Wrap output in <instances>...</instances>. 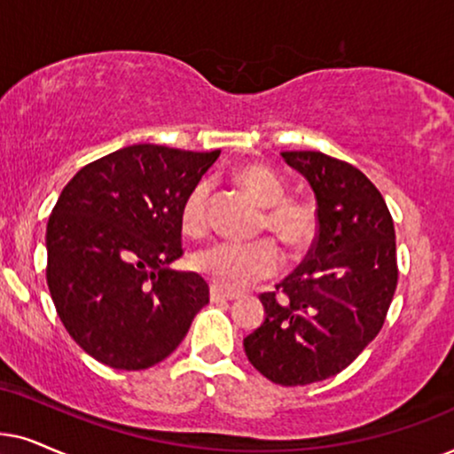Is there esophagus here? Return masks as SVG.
Here are the masks:
<instances>
[{"label": "esophagus", "instance_id": "esophagus-1", "mask_svg": "<svg viewBox=\"0 0 454 454\" xmlns=\"http://www.w3.org/2000/svg\"><path fill=\"white\" fill-rule=\"evenodd\" d=\"M211 301H214V303H220V301H234V299H239V294L237 293H226V290H222V288H217V286H211Z\"/></svg>", "mask_w": 454, "mask_h": 454}]
</instances>
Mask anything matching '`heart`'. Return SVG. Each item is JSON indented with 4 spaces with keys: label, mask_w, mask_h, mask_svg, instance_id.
Segmentation results:
<instances>
[{
    "label": "heart",
    "mask_w": 454,
    "mask_h": 454,
    "mask_svg": "<svg viewBox=\"0 0 454 454\" xmlns=\"http://www.w3.org/2000/svg\"><path fill=\"white\" fill-rule=\"evenodd\" d=\"M243 189L262 205V231H270L286 247L290 255H299L316 243L319 234V209L313 201L288 199V186L274 170L262 164L243 166L237 172ZM209 180H199L186 192L180 207V223L189 237H201L209 228ZM192 265L222 290H243L251 284L274 276L280 268V251L270 239L253 243H215L195 253Z\"/></svg>",
    "instance_id": "1"
}]
</instances>
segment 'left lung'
Instances as JSON below:
<instances>
[{"label": "left lung", "instance_id": "left-lung-1", "mask_svg": "<svg viewBox=\"0 0 454 454\" xmlns=\"http://www.w3.org/2000/svg\"><path fill=\"white\" fill-rule=\"evenodd\" d=\"M282 157L316 192L319 234L305 262L259 294L265 319L245 353L270 382L307 386L340 373L382 330L398 282L395 222L382 192L348 161L322 151Z\"/></svg>", "mask_w": 454, "mask_h": 454}]
</instances>
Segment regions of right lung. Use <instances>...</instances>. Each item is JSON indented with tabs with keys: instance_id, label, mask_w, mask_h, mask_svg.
Masks as SVG:
<instances>
[{
	"instance_id": "add662e5",
	"label": "right lung",
	"mask_w": 454,
	"mask_h": 454,
	"mask_svg": "<svg viewBox=\"0 0 454 454\" xmlns=\"http://www.w3.org/2000/svg\"><path fill=\"white\" fill-rule=\"evenodd\" d=\"M220 151L130 145L90 161L47 222V286L64 328L114 370H149L183 342L209 303L183 257L180 207Z\"/></svg>"
}]
</instances>
